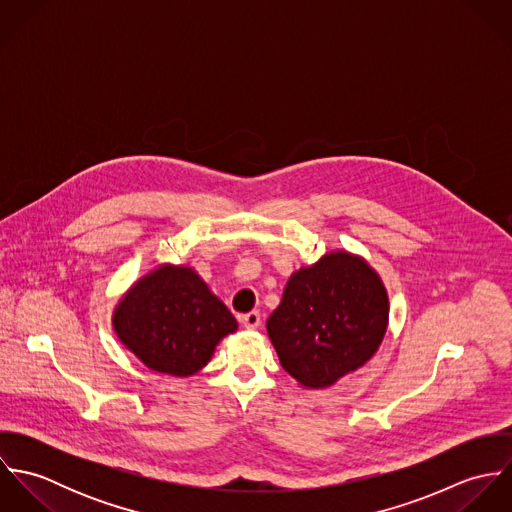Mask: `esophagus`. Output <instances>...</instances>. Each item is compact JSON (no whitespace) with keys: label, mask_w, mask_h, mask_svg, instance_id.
<instances>
[{"label":"esophagus","mask_w":512,"mask_h":512,"mask_svg":"<svg viewBox=\"0 0 512 512\" xmlns=\"http://www.w3.org/2000/svg\"><path fill=\"white\" fill-rule=\"evenodd\" d=\"M240 323H242L246 329L254 331V329H258V325H260V313H258V311H250V313H246V315H240Z\"/></svg>","instance_id":"esophagus-1"}]
</instances>
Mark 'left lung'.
Listing matches in <instances>:
<instances>
[{
    "instance_id": "obj_1",
    "label": "left lung",
    "mask_w": 512,
    "mask_h": 512,
    "mask_svg": "<svg viewBox=\"0 0 512 512\" xmlns=\"http://www.w3.org/2000/svg\"><path fill=\"white\" fill-rule=\"evenodd\" d=\"M388 292L363 256L331 250L295 270L268 337L301 388L319 390L365 365L388 329Z\"/></svg>"
}]
</instances>
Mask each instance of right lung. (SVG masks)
<instances>
[{
	"label": "right lung",
	"instance_id": "1",
	"mask_svg": "<svg viewBox=\"0 0 512 512\" xmlns=\"http://www.w3.org/2000/svg\"><path fill=\"white\" fill-rule=\"evenodd\" d=\"M112 327L147 368L187 378L211 361L238 323L195 268L159 264L120 297Z\"/></svg>",
	"mask_w": 512,
	"mask_h": 512
}]
</instances>
